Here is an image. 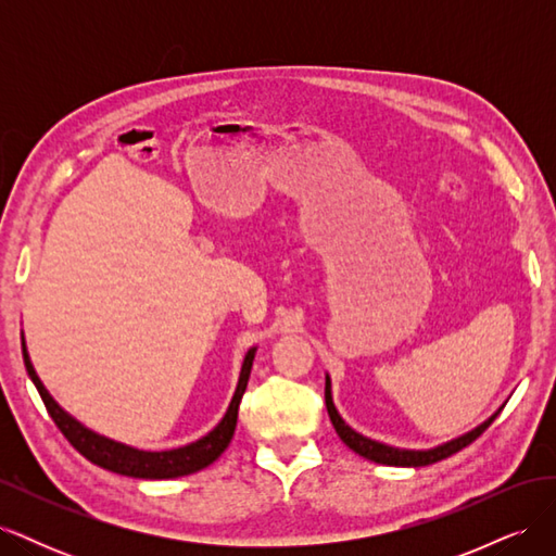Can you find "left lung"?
<instances>
[{
  "label": "left lung",
  "instance_id": "8db88e82",
  "mask_svg": "<svg viewBox=\"0 0 556 556\" xmlns=\"http://www.w3.org/2000/svg\"><path fill=\"white\" fill-rule=\"evenodd\" d=\"M325 403H327V413H329V417H331V425H333L336 433L341 435V441H343L352 452H357L359 457L371 459V462H376V464H387V466H429V464H435V462H441V459H447V457H452L454 452L464 450L466 445L473 443V441L478 439V435H482V433L486 431V427H490V425L494 422V419L498 417V413H501V410L494 413V415H492L490 419H486V422H482L478 429L468 431V433L459 435V439H454V441H450V443H445V445H439V447H433V450H399V447H390V445H384V443L366 439V435L357 433L355 429H350V427L343 422V417L339 415V410H336L333 401H331V382H329V376H327V382H325Z\"/></svg>",
  "mask_w": 556,
  "mask_h": 556
}]
</instances>
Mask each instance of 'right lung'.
Instances as JSON below:
<instances>
[{"label": "right lung", "mask_w": 556, "mask_h": 556, "mask_svg": "<svg viewBox=\"0 0 556 556\" xmlns=\"http://www.w3.org/2000/svg\"><path fill=\"white\" fill-rule=\"evenodd\" d=\"M23 359H25V368H27L31 382L37 384L48 415L53 417V422L64 433V439L70 441L83 454V457L97 466L106 468V470H113V473H121V476L143 478V480H164V478H180V476L197 473V470L213 464L227 450V445L231 443L233 429H237L239 403H241L243 392L248 387L252 359H255V348L248 350V355L243 359L237 392H233V399L223 417V422L217 425L208 435H204V439H199L197 443H190V445L178 447V450H166V452L134 450L123 443L109 441V439H104V435H97L90 429L78 425L76 419L66 415L53 401V396L46 392V387L41 384L39 376L35 374V368H31V362H29L27 350H25V341H23Z\"/></svg>", "instance_id": "right-lung-1"}]
</instances>
